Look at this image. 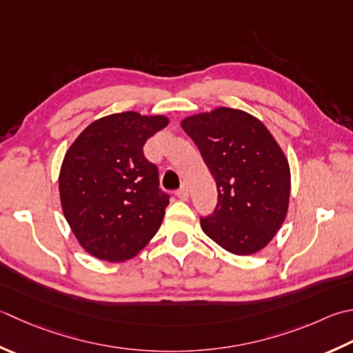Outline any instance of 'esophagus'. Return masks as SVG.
<instances>
[{
  "instance_id": "esophagus-1",
  "label": "esophagus",
  "mask_w": 353,
  "mask_h": 353,
  "mask_svg": "<svg viewBox=\"0 0 353 353\" xmlns=\"http://www.w3.org/2000/svg\"><path fill=\"white\" fill-rule=\"evenodd\" d=\"M176 196L181 199V200H188V197H190V191H188V186L186 185H183L181 190H177V192H176Z\"/></svg>"
}]
</instances>
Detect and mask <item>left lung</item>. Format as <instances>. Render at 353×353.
<instances>
[{"instance_id": "8db88e82", "label": "left lung", "mask_w": 353, "mask_h": 353, "mask_svg": "<svg viewBox=\"0 0 353 353\" xmlns=\"http://www.w3.org/2000/svg\"><path fill=\"white\" fill-rule=\"evenodd\" d=\"M217 185V206L200 226L228 252L251 255L285 222L291 196L289 162L265 123L243 110L217 107L185 117Z\"/></svg>"}]
</instances>
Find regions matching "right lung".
<instances>
[{
    "mask_svg": "<svg viewBox=\"0 0 353 353\" xmlns=\"http://www.w3.org/2000/svg\"><path fill=\"white\" fill-rule=\"evenodd\" d=\"M167 116L123 112L103 116L76 137L59 171L64 217L79 245L105 261L143 250L162 225L168 194L143 145L168 125Z\"/></svg>",
    "mask_w": 353,
    "mask_h": 353,
    "instance_id": "right-lung-1",
    "label": "right lung"
}]
</instances>
